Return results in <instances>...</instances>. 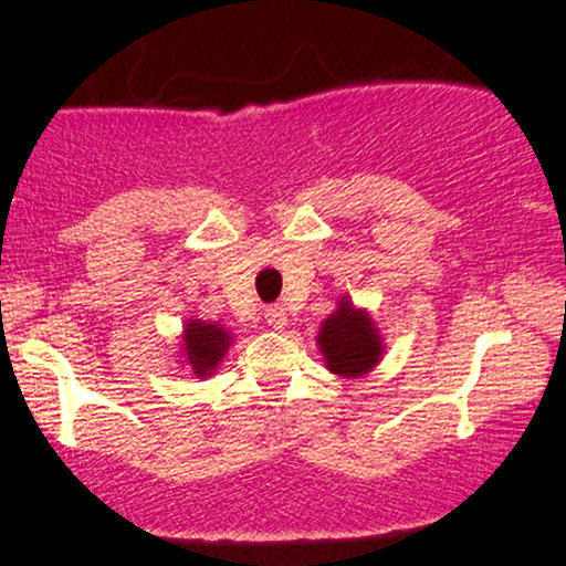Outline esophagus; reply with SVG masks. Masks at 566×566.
<instances>
[{
    "instance_id": "34e87169",
    "label": "esophagus",
    "mask_w": 566,
    "mask_h": 566,
    "mask_svg": "<svg viewBox=\"0 0 566 566\" xmlns=\"http://www.w3.org/2000/svg\"><path fill=\"white\" fill-rule=\"evenodd\" d=\"M264 323H268L270 327H275V331H283V327L289 325V315H285V310L281 304L268 306V310H264Z\"/></svg>"
}]
</instances>
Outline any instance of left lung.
Returning a JSON list of instances; mask_svg holds the SVG:
<instances>
[{"mask_svg": "<svg viewBox=\"0 0 566 566\" xmlns=\"http://www.w3.org/2000/svg\"><path fill=\"white\" fill-rule=\"evenodd\" d=\"M317 346L325 357V367L333 375L361 378L382 357V338L369 312L357 310L348 296L338 302V310L319 325Z\"/></svg>", "mask_w": 566, "mask_h": 566, "instance_id": "8db88e82", "label": "left lung"}]
</instances>
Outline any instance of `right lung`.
<instances>
[{"label":"right lung","instance_id":"obj_1","mask_svg":"<svg viewBox=\"0 0 566 566\" xmlns=\"http://www.w3.org/2000/svg\"><path fill=\"white\" fill-rule=\"evenodd\" d=\"M230 340L233 336L226 327L205 323V319H188L184 327V359L186 365L193 369L197 378H207L212 375L218 365L226 357Z\"/></svg>","mask_w":566,"mask_h":566}]
</instances>
